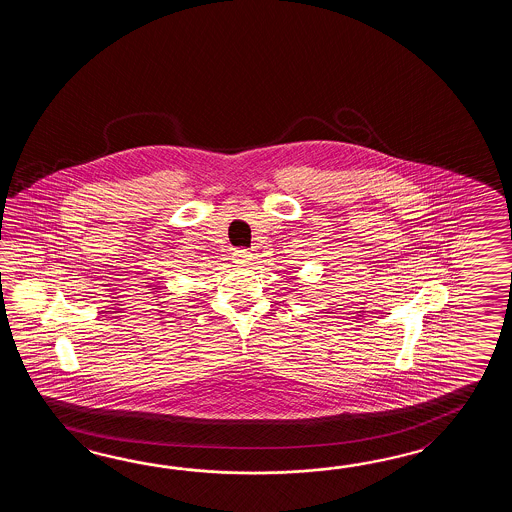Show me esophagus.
Here are the masks:
<instances>
[{"label": "esophagus", "mask_w": 512, "mask_h": 512, "mask_svg": "<svg viewBox=\"0 0 512 512\" xmlns=\"http://www.w3.org/2000/svg\"><path fill=\"white\" fill-rule=\"evenodd\" d=\"M234 261L238 263V265H247V263H251L252 254L247 251V249H238V251H234Z\"/></svg>", "instance_id": "esophagus-1"}]
</instances>
